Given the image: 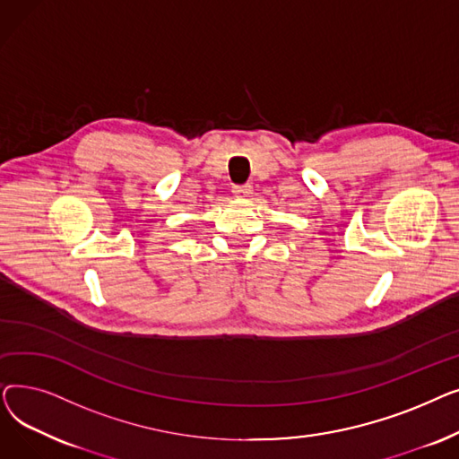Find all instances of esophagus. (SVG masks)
Here are the masks:
<instances>
[{
  "label": "esophagus",
  "mask_w": 459,
  "mask_h": 459,
  "mask_svg": "<svg viewBox=\"0 0 459 459\" xmlns=\"http://www.w3.org/2000/svg\"><path fill=\"white\" fill-rule=\"evenodd\" d=\"M232 193L236 199H247L249 193H251V186H234Z\"/></svg>",
  "instance_id": "esophagus-1"
}]
</instances>
